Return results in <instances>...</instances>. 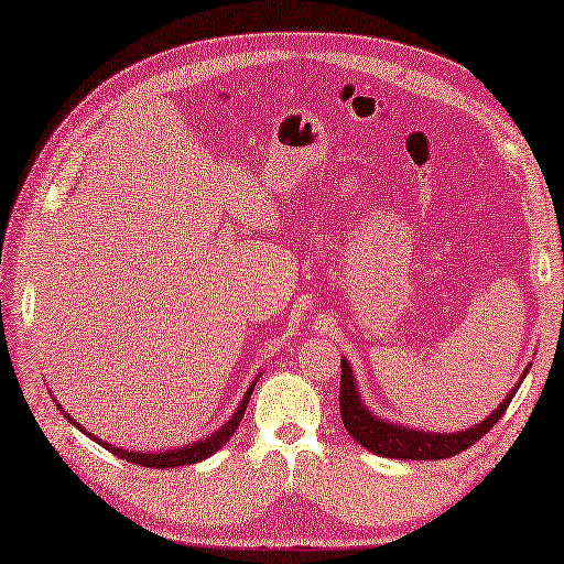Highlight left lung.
<instances>
[{
  "mask_svg": "<svg viewBox=\"0 0 564 564\" xmlns=\"http://www.w3.org/2000/svg\"><path fill=\"white\" fill-rule=\"evenodd\" d=\"M530 369V367H528ZM524 369V375H528ZM524 375L520 380H524ZM520 390V382L514 384V390L505 397L490 417L485 422L475 424V427L463 430V432H422V430H410L402 427V424L380 420L375 412L365 408L362 397L357 392L355 375L349 369L347 359H343V380H339V414H343L345 430L349 437H355L365 449L375 452V455L392 457V459H445L457 455V452H465L473 447L475 442L487 435L495 427V422L502 417L505 410L510 408L514 392Z\"/></svg>",
  "mask_w": 564,
  "mask_h": 564,
  "instance_id": "1",
  "label": "left lung"
}]
</instances>
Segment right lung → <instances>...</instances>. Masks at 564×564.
<instances>
[{"label": "right lung", "instance_id": "obj_1", "mask_svg": "<svg viewBox=\"0 0 564 564\" xmlns=\"http://www.w3.org/2000/svg\"><path fill=\"white\" fill-rule=\"evenodd\" d=\"M257 380H260V377H254V382L249 384V390H247V394L242 397V402H239V408H237V412L232 414V417H229L225 424H221V427L215 432V435L212 437H205V440H197V442H192V445H187V447H174V449H164V452H134V449H119V447H115V445H109V442H101L99 437H95L91 435V432H87L85 427H82V424H77L74 422L67 412H64L59 404L57 408L64 412V417H67L74 427L77 430H82V432H87V437H91L95 442H99L101 447L105 449H109L112 452V455H117V457H122V459H127V463H132V465H142V467H154V469H164V467H182V465H195V463H199V459H207V457H212L215 455V452L225 445V442L235 435L237 432V427H239V422H242V414H245V410H247V402H249V397H252V390H254V384H257ZM57 402V400H54Z\"/></svg>", "mask_w": 564, "mask_h": 564}]
</instances>
